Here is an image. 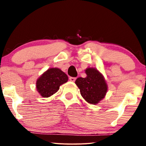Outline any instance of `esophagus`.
Here are the masks:
<instances>
[{
    "mask_svg": "<svg viewBox=\"0 0 146 146\" xmlns=\"http://www.w3.org/2000/svg\"><path fill=\"white\" fill-rule=\"evenodd\" d=\"M75 80H76V78H73V77H70L69 78V80L71 82H75Z\"/></svg>",
    "mask_w": 146,
    "mask_h": 146,
    "instance_id": "obj_1",
    "label": "esophagus"
}]
</instances>
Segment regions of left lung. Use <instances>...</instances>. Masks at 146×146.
I'll return each instance as SVG.
<instances>
[{"label":"left lung","mask_w":146,"mask_h":146,"mask_svg":"<svg viewBox=\"0 0 146 146\" xmlns=\"http://www.w3.org/2000/svg\"><path fill=\"white\" fill-rule=\"evenodd\" d=\"M85 73L86 78H78L75 83L85 101L90 104H97L105 98L108 85L104 75L97 68L88 67Z\"/></svg>","instance_id":"8db88e82"}]
</instances>
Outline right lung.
Segmentation results:
<instances>
[{
    "label": "right lung",
    "mask_w": 146,
    "mask_h": 146,
    "mask_svg": "<svg viewBox=\"0 0 146 146\" xmlns=\"http://www.w3.org/2000/svg\"><path fill=\"white\" fill-rule=\"evenodd\" d=\"M68 78L58 68H50L36 80V89L42 98H49L58 92L60 86L67 82Z\"/></svg>",
    "instance_id": "add662e5"
}]
</instances>
